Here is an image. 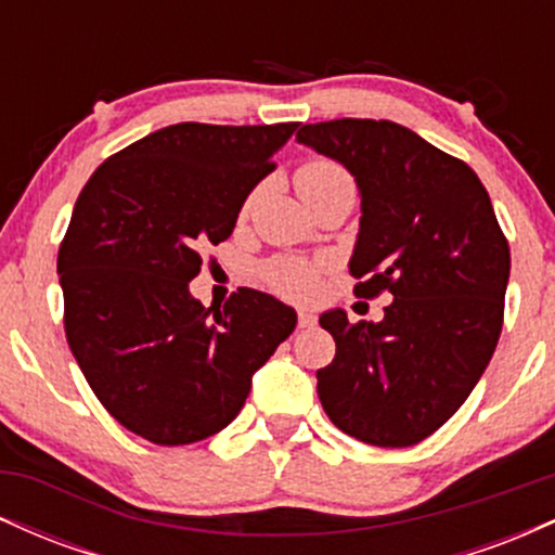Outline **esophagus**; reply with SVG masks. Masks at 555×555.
<instances>
[{
	"mask_svg": "<svg viewBox=\"0 0 555 555\" xmlns=\"http://www.w3.org/2000/svg\"><path fill=\"white\" fill-rule=\"evenodd\" d=\"M297 323H299V328H313L315 323H318V318H315L313 310L299 308V310H297Z\"/></svg>",
	"mask_w": 555,
	"mask_h": 555,
	"instance_id": "esophagus-1",
	"label": "esophagus"
}]
</instances>
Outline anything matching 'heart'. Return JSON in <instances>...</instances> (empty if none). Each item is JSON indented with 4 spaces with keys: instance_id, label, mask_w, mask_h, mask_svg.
I'll return each instance as SVG.
<instances>
[{
    "instance_id": "b5f03b06",
    "label": "heart",
    "mask_w": 555,
    "mask_h": 555,
    "mask_svg": "<svg viewBox=\"0 0 555 555\" xmlns=\"http://www.w3.org/2000/svg\"><path fill=\"white\" fill-rule=\"evenodd\" d=\"M344 171L336 162H328V158H313V162H305L302 167L297 169L295 182L297 188L310 182H321V180H331V177H344ZM269 279L271 284H276L279 289L289 292L295 297H305L315 289L318 284V273L310 263L297 258H282L273 260L269 266Z\"/></svg>"
}]
</instances>
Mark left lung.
Returning a JSON list of instances; mask_svg holds the SVG:
<instances>
[{
  "mask_svg": "<svg viewBox=\"0 0 555 555\" xmlns=\"http://www.w3.org/2000/svg\"><path fill=\"white\" fill-rule=\"evenodd\" d=\"M302 145L344 164L360 188L354 295H391L384 321L321 315L334 336L315 373L336 428L404 449L436 433L469 397L503 326L508 242L488 190L460 158L388 119L302 125Z\"/></svg>",
  "mask_w": 555,
  "mask_h": 555,
  "instance_id": "left-lung-1",
  "label": "left lung"
}]
</instances>
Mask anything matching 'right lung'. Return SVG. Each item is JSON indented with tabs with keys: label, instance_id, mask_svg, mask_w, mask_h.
I'll return each instance as SVG.
<instances>
[{
	"label": "right lung",
	"instance_id": "add662e5",
	"mask_svg": "<svg viewBox=\"0 0 555 555\" xmlns=\"http://www.w3.org/2000/svg\"><path fill=\"white\" fill-rule=\"evenodd\" d=\"M297 127L169 125L106 158L78 195L56 258L67 344L106 412L145 441L227 428L297 326L263 292L214 310L188 286Z\"/></svg>",
	"mask_w": 555,
	"mask_h": 555
}]
</instances>
